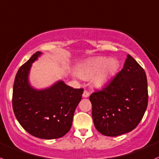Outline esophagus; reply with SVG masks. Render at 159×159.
Returning a JSON list of instances; mask_svg holds the SVG:
<instances>
[{
	"label": "esophagus",
	"mask_w": 159,
	"mask_h": 159,
	"mask_svg": "<svg viewBox=\"0 0 159 159\" xmlns=\"http://www.w3.org/2000/svg\"><path fill=\"white\" fill-rule=\"evenodd\" d=\"M89 96V92H87L86 90H85L84 92H83V97H88Z\"/></svg>",
	"instance_id": "34e87169"
}]
</instances>
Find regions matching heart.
<instances>
[{"label": "heart", "instance_id": "1", "mask_svg": "<svg viewBox=\"0 0 159 159\" xmlns=\"http://www.w3.org/2000/svg\"><path fill=\"white\" fill-rule=\"evenodd\" d=\"M118 67V62L114 59H109L104 56L94 58L79 68L78 73L83 79H89L94 76L93 82L97 86H101L108 80Z\"/></svg>", "mask_w": 159, "mask_h": 159}]
</instances>
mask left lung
<instances>
[{"mask_svg": "<svg viewBox=\"0 0 159 159\" xmlns=\"http://www.w3.org/2000/svg\"><path fill=\"white\" fill-rule=\"evenodd\" d=\"M148 100L145 72L128 55L121 71L105 87L89 96L95 128L105 136L130 132L142 119Z\"/></svg>", "mask_w": 159, "mask_h": 159, "instance_id": "8db88e82", "label": "left lung"}]
</instances>
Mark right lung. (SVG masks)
<instances>
[{
    "label": "right lung",
    "instance_id": "right-lung-1",
    "mask_svg": "<svg viewBox=\"0 0 159 159\" xmlns=\"http://www.w3.org/2000/svg\"><path fill=\"white\" fill-rule=\"evenodd\" d=\"M41 54L36 52L18 70L12 107L17 120L27 132L42 139H55L64 136L71 128L83 89H74L63 81L41 90L31 87L28 83L30 69Z\"/></svg>",
    "mask_w": 159,
    "mask_h": 159
}]
</instances>
